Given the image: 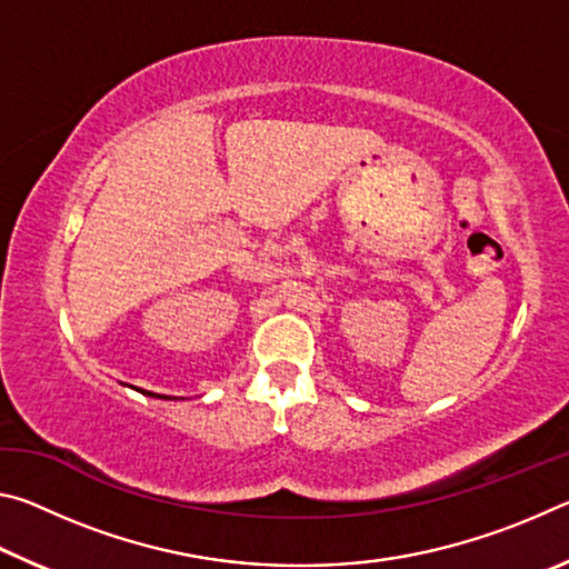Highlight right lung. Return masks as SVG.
I'll list each match as a JSON object with an SVG mask.
<instances>
[{
	"mask_svg": "<svg viewBox=\"0 0 569 569\" xmlns=\"http://www.w3.org/2000/svg\"><path fill=\"white\" fill-rule=\"evenodd\" d=\"M138 391H142V389H138ZM142 393H148V397H156V399H168V397H160V393H152V391H142Z\"/></svg>",
	"mask_w": 569,
	"mask_h": 569,
	"instance_id": "right-lung-1",
	"label": "right lung"
}]
</instances>
